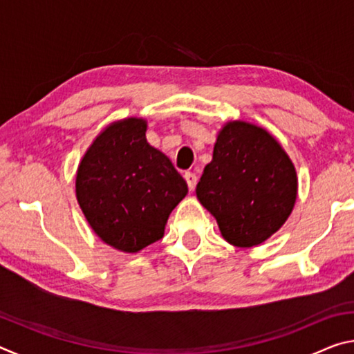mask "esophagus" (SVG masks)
<instances>
[{"mask_svg": "<svg viewBox=\"0 0 354 354\" xmlns=\"http://www.w3.org/2000/svg\"><path fill=\"white\" fill-rule=\"evenodd\" d=\"M184 179L187 181V185H189V190H194L195 185H196V181H198V178H196L195 173L192 171H185L184 173Z\"/></svg>", "mask_w": 354, "mask_h": 354, "instance_id": "obj_1", "label": "esophagus"}]
</instances>
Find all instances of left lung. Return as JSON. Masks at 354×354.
I'll return each mask as SVG.
<instances>
[{"label": "left lung", "mask_w": 354, "mask_h": 354, "mask_svg": "<svg viewBox=\"0 0 354 354\" xmlns=\"http://www.w3.org/2000/svg\"><path fill=\"white\" fill-rule=\"evenodd\" d=\"M196 198L239 248L257 247L286 223L298 194L295 165L274 137L257 124L232 120L218 131Z\"/></svg>", "instance_id": "left-lung-1"}]
</instances>
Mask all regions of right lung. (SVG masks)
I'll use <instances>...</instances> for the list:
<instances>
[{
    "label": "right lung",
    "instance_id": "1",
    "mask_svg": "<svg viewBox=\"0 0 354 354\" xmlns=\"http://www.w3.org/2000/svg\"><path fill=\"white\" fill-rule=\"evenodd\" d=\"M145 118L111 123L95 137L76 170V200L101 241L139 253L164 237L187 183L167 156L147 142Z\"/></svg>",
    "mask_w": 354,
    "mask_h": 354
}]
</instances>
